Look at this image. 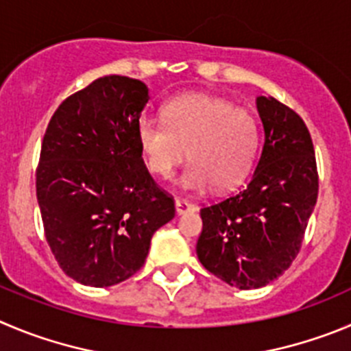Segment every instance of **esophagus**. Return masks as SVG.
<instances>
[{
  "label": "esophagus",
  "mask_w": 351,
  "mask_h": 351,
  "mask_svg": "<svg viewBox=\"0 0 351 351\" xmlns=\"http://www.w3.org/2000/svg\"><path fill=\"white\" fill-rule=\"evenodd\" d=\"M175 208H176V213H178V215H185V213H194L195 209H197V208H195V204L185 201V199H176Z\"/></svg>",
  "instance_id": "34e87169"
}]
</instances>
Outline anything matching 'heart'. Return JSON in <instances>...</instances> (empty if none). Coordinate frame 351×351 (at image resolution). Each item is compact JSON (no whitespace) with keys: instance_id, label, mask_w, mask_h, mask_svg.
<instances>
[{"instance_id":"1","label":"heart","mask_w":351,"mask_h":351,"mask_svg":"<svg viewBox=\"0 0 351 351\" xmlns=\"http://www.w3.org/2000/svg\"><path fill=\"white\" fill-rule=\"evenodd\" d=\"M162 123L143 116L136 142L147 169L169 180L185 156L192 160L182 176L186 191L215 185L230 191L251 171L260 147V126L250 110L204 93L182 95L160 110Z\"/></svg>"}]
</instances>
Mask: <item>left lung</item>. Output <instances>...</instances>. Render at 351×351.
<instances>
[{
  "label": "left lung",
  "mask_w": 351,
  "mask_h": 351,
  "mask_svg": "<svg viewBox=\"0 0 351 351\" xmlns=\"http://www.w3.org/2000/svg\"><path fill=\"white\" fill-rule=\"evenodd\" d=\"M265 143L235 194L201 209L197 258L228 286L258 289L291 267L319 195L315 150L304 121L274 97H258Z\"/></svg>",
  "instance_id": "obj_1"
}]
</instances>
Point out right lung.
Returning <instances> with one entry per match:
<instances>
[{
  "label": "right lung",
  "mask_w": 351,
  "mask_h": 351,
  "mask_svg": "<svg viewBox=\"0 0 351 351\" xmlns=\"http://www.w3.org/2000/svg\"><path fill=\"white\" fill-rule=\"evenodd\" d=\"M149 88L104 76L62 101L48 123L36 169L45 237L76 282L109 287L145 263L154 232L173 220L136 142Z\"/></svg>",
  "instance_id": "1"
}]
</instances>
